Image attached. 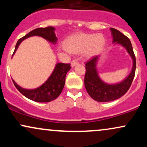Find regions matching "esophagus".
Returning a JSON list of instances; mask_svg holds the SVG:
<instances>
[{"label":"esophagus","instance_id":"esophagus-1","mask_svg":"<svg viewBox=\"0 0 147 147\" xmlns=\"http://www.w3.org/2000/svg\"><path fill=\"white\" fill-rule=\"evenodd\" d=\"M79 62L77 61V60H72L71 61V66L72 67H74L75 65H77V64H78Z\"/></svg>","mask_w":147,"mask_h":147}]
</instances>
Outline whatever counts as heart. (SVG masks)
<instances>
[{
    "label": "heart",
    "mask_w": 147,
    "mask_h": 147,
    "mask_svg": "<svg viewBox=\"0 0 147 147\" xmlns=\"http://www.w3.org/2000/svg\"><path fill=\"white\" fill-rule=\"evenodd\" d=\"M105 43V37L101 34L77 33L67 38L64 49L72 53H78L85 50L86 56L92 57L102 50Z\"/></svg>",
    "instance_id": "1"
}]
</instances>
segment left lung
<instances>
[{
  "mask_svg": "<svg viewBox=\"0 0 147 147\" xmlns=\"http://www.w3.org/2000/svg\"><path fill=\"white\" fill-rule=\"evenodd\" d=\"M110 30L113 36V43L121 45L126 48V51L132 58L133 68L129 76L122 82L109 84L102 81L97 72V63L99 55L92 57L86 63V74L84 77L85 88L88 95L99 102H111L124 95L129 90L136 72V60L131 41L119 30L112 28Z\"/></svg>",
  "mask_w": 147,
  "mask_h": 147,
  "instance_id": "8db88e82",
  "label": "left lung"
}]
</instances>
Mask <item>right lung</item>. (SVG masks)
<instances>
[{
    "label": "right lung",
    "mask_w": 147,
    "mask_h": 147,
    "mask_svg": "<svg viewBox=\"0 0 147 147\" xmlns=\"http://www.w3.org/2000/svg\"><path fill=\"white\" fill-rule=\"evenodd\" d=\"M55 28L53 27H47L44 28H40L32 30L28 34L18 40L15 47L12 57L21 42L30 36H38L43 37L48 41L55 44L57 41V38L55 35ZM70 68H71L70 63H57L53 72L47 79L46 82L42 84L41 86L35 89L23 88L18 86L14 80L12 81L15 87L22 95H24L27 98L36 102H49L55 100L61 93L65 85V76Z\"/></svg>",
    "instance_id": "obj_1"
}]
</instances>
